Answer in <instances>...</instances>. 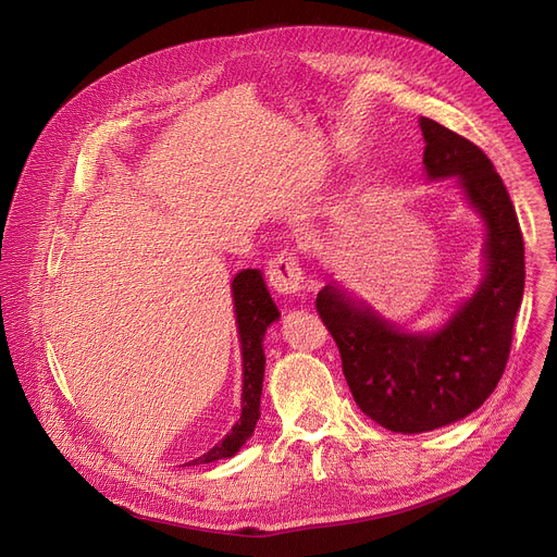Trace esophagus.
<instances>
[{"instance_id": "34e87169", "label": "esophagus", "mask_w": 557, "mask_h": 557, "mask_svg": "<svg viewBox=\"0 0 557 557\" xmlns=\"http://www.w3.org/2000/svg\"><path fill=\"white\" fill-rule=\"evenodd\" d=\"M269 284L277 294H298L305 284L300 259L294 250H282L269 261Z\"/></svg>"}]
</instances>
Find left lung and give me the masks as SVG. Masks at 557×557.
I'll return each mask as SVG.
<instances>
[{
	"mask_svg": "<svg viewBox=\"0 0 557 557\" xmlns=\"http://www.w3.org/2000/svg\"><path fill=\"white\" fill-rule=\"evenodd\" d=\"M429 178L458 181L487 227V273L476 294L435 334H404L330 282L315 309L338 345L345 382L361 411L395 433L462 420L506 370L523 298V237L515 205L490 158L462 135L422 116Z\"/></svg>",
	"mask_w": 557,
	"mask_h": 557,
	"instance_id": "1",
	"label": "left lung"
}]
</instances>
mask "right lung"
Masks as SVG:
<instances>
[{"label": "right lung", "mask_w": 557, "mask_h": 557, "mask_svg": "<svg viewBox=\"0 0 557 557\" xmlns=\"http://www.w3.org/2000/svg\"><path fill=\"white\" fill-rule=\"evenodd\" d=\"M232 298H234V311H237V325L242 336V355H244V393H242V418L232 426V431L223 437V441L212 447L208 454L191 460L194 465L214 462L221 458H230L237 454L248 437L255 431V424L259 420V399H261V384H263V366H267V357H263V334L273 320L280 318L277 307L273 305L267 284L261 280V273L257 269L242 271L232 282ZM189 462V465H191Z\"/></svg>", "instance_id": "1"}]
</instances>
